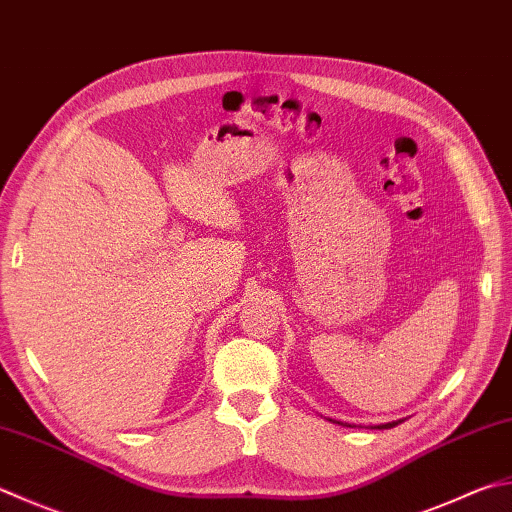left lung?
<instances>
[{"instance_id":"left-lung-1","label":"left lung","mask_w":512,"mask_h":512,"mask_svg":"<svg viewBox=\"0 0 512 512\" xmlns=\"http://www.w3.org/2000/svg\"><path fill=\"white\" fill-rule=\"evenodd\" d=\"M401 421H392V423H383V426H376L379 430H388V428H394V426H399Z\"/></svg>"}]
</instances>
